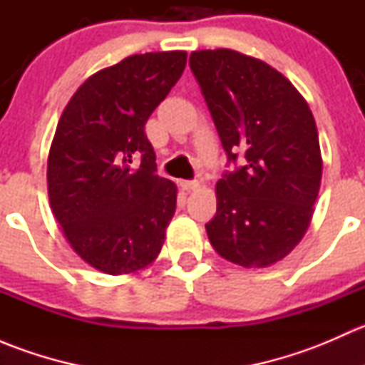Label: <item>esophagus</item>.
<instances>
[{
  "label": "esophagus",
  "instance_id": "esophagus-1",
  "mask_svg": "<svg viewBox=\"0 0 365 365\" xmlns=\"http://www.w3.org/2000/svg\"><path fill=\"white\" fill-rule=\"evenodd\" d=\"M180 185H182L183 190L190 192V190H194L200 187V182H197V180H182V182H180Z\"/></svg>",
  "mask_w": 365,
  "mask_h": 365
}]
</instances>
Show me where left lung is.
Masks as SVG:
<instances>
[{
    "label": "left lung",
    "instance_id": "obj_1",
    "mask_svg": "<svg viewBox=\"0 0 365 365\" xmlns=\"http://www.w3.org/2000/svg\"><path fill=\"white\" fill-rule=\"evenodd\" d=\"M189 65L226 165H235L217 182L210 244L231 263L268 267L293 251L311 222L323 168L314 116L297 88L256 58L196 51Z\"/></svg>",
    "mask_w": 365,
    "mask_h": 365
}]
</instances>
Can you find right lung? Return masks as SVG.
I'll return each instance as SVG.
<instances>
[{
	"instance_id": "obj_1",
	"label": "right lung",
	"mask_w": 365,
	"mask_h": 365,
	"mask_svg": "<svg viewBox=\"0 0 365 365\" xmlns=\"http://www.w3.org/2000/svg\"><path fill=\"white\" fill-rule=\"evenodd\" d=\"M185 63L183 51L125 58L84 81L58 121L51 208L73 251L106 274L145 268L164 244L176 185L157 175L145 125Z\"/></svg>"
}]
</instances>
